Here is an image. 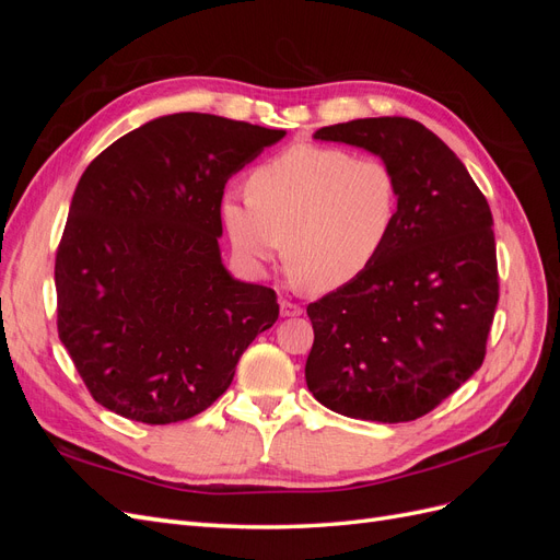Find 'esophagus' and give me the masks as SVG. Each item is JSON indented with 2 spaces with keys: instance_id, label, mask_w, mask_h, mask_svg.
<instances>
[{
  "instance_id": "34e87169",
  "label": "esophagus",
  "mask_w": 560,
  "mask_h": 560,
  "mask_svg": "<svg viewBox=\"0 0 560 560\" xmlns=\"http://www.w3.org/2000/svg\"><path fill=\"white\" fill-rule=\"evenodd\" d=\"M301 313H303V308L299 306V303L280 299V315H282V317H299Z\"/></svg>"
}]
</instances>
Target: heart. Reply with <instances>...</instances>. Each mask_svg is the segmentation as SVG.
<instances>
[{
	"label": "heart",
	"instance_id": "1",
	"mask_svg": "<svg viewBox=\"0 0 560 560\" xmlns=\"http://www.w3.org/2000/svg\"><path fill=\"white\" fill-rule=\"evenodd\" d=\"M399 214V182L376 156L292 144L254 167L247 194L226 191L219 219L241 266L264 276L287 243L292 278L315 292L358 280Z\"/></svg>",
	"mask_w": 560,
	"mask_h": 560
}]
</instances>
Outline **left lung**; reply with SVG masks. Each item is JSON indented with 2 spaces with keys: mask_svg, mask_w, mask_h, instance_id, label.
Returning a JSON list of instances; mask_svg holds the SVG:
<instances>
[{
  "mask_svg": "<svg viewBox=\"0 0 560 560\" xmlns=\"http://www.w3.org/2000/svg\"><path fill=\"white\" fill-rule=\"evenodd\" d=\"M313 138L393 167L399 214L376 261L308 306V389L348 418L416 420L483 362L498 306L493 214L463 161L413 118H354Z\"/></svg>",
  "mask_w": 560,
  "mask_h": 560,
  "instance_id": "obj_1",
  "label": "left lung"
}]
</instances>
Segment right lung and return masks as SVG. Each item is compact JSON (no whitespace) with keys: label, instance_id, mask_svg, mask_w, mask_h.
<instances>
[{"label":"right lung","instance_id":"right-lung-1","mask_svg":"<svg viewBox=\"0 0 560 560\" xmlns=\"http://www.w3.org/2000/svg\"><path fill=\"white\" fill-rule=\"evenodd\" d=\"M284 135L167 114L81 175L56 254L58 334L105 409L147 425L194 418L276 325V292L235 280L222 261L219 200Z\"/></svg>","mask_w":560,"mask_h":560}]
</instances>
